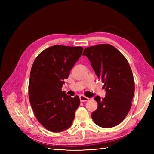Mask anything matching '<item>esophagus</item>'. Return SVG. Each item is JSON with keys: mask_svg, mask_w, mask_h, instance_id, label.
I'll return each mask as SVG.
<instances>
[{"mask_svg": "<svg viewBox=\"0 0 154 154\" xmlns=\"http://www.w3.org/2000/svg\"><path fill=\"white\" fill-rule=\"evenodd\" d=\"M88 100V97H87L85 96H83V95H80V100L81 102L87 101Z\"/></svg>", "mask_w": 154, "mask_h": 154, "instance_id": "esophagus-1", "label": "esophagus"}]
</instances>
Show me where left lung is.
<instances>
[{"label": "left lung", "instance_id": "left-lung-1", "mask_svg": "<svg viewBox=\"0 0 154 154\" xmlns=\"http://www.w3.org/2000/svg\"><path fill=\"white\" fill-rule=\"evenodd\" d=\"M83 55L89 60L106 91L102 100L95 97L97 108L92 113V118L101 127H115L123 122L131 108L135 90L131 68L124 56L110 44L88 47Z\"/></svg>", "mask_w": 154, "mask_h": 154}]
</instances>
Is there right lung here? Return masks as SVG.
<instances>
[{
	"label": "right lung",
	"mask_w": 154,
	"mask_h": 154,
	"mask_svg": "<svg viewBox=\"0 0 154 154\" xmlns=\"http://www.w3.org/2000/svg\"><path fill=\"white\" fill-rule=\"evenodd\" d=\"M82 47L55 45L44 50L32 64L29 82L30 104L46 129L60 132L72 125L80 97L62 91L64 79L81 57Z\"/></svg>",
	"instance_id": "obj_1"
}]
</instances>
